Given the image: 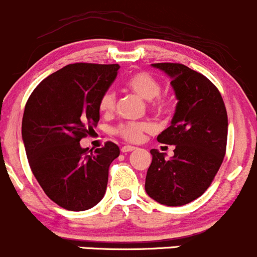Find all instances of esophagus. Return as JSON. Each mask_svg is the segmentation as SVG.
I'll list each match as a JSON object with an SVG mask.
<instances>
[{
    "label": "esophagus",
    "instance_id": "34e87169",
    "mask_svg": "<svg viewBox=\"0 0 257 257\" xmlns=\"http://www.w3.org/2000/svg\"><path fill=\"white\" fill-rule=\"evenodd\" d=\"M137 148L133 147V145H124V147H121V153H129V152H133V150H136Z\"/></svg>",
    "mask_w": 257,
    "mask_h": 257
}]
</instances>
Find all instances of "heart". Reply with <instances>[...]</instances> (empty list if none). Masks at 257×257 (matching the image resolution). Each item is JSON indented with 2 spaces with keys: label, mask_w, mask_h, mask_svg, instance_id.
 I'll return each mask as SVG.
<instances>
[{
  "label": "heart",
  "mask_w": 257,
  "mask_h": 257,
  "mask_svg": "<svg viewBox=\"0 0 257 257\" xmlns=\"http://www.w3.org/2000/svg\"><path fill=\"white\" fill-rule=\"evenodd\" d=\"M126 87L143 98L145 100H149L150 109L154 110L158 114H167L172 109V102L169 98L160 95V83L157 78L147 72H139L133 74L126 79ZM115 108V95L112 90H107L99 99V110L102 113L109 114ZM155 131V125L150 120L142 121H126L121 123L115 129V133L124 141L131 142V143H138L143 141L144 136L147 133H153Z\"/></svg>",
  "instance_id": "b5f03b06"
}]
</instances>
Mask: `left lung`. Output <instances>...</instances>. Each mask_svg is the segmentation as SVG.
Segmentation results:
<instances>
[{"mask_svg": "<svg viewBox=\"0 0 257 257\" xmlns=\"http://www.w3.org/2000/svg\"><path fill=\"white\" fill-rule=\"evenodd\" d=\"M170 77L178 99L172 124L158 142L174 145V157L152 149L145 191L167 206H181L203 195L226 152L227 113L219 89L199 72L180 63H154Z\"/></svg>", "mask_w": 257, "mask_h": 257, "instance_id": "obj_1", "label": "left lung"}]
</instances>
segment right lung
<instances>
[{
  "label": "right lung",
  "mask_w": 257,
  "mask_h": 257,
  "mask_svg": "<svg viewBox=\"0 0 257 257\" xmlns=\"http://www.w3.org/2000/svg\"><path fill=\"white\" fill-rule=\"evenodd\" d=\"M118 69V64H68L43 79L26 103L22 139L31 170L61 208L83 211L104 196L118 145L107 142L89 154L79 142L99 121V99Z\"/></svg>",
  "instance_id": "1"
}]
</instances>
